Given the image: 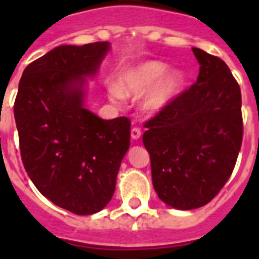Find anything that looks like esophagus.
<instances>
[{"label": "esophagus", "mask_w": 259, "mask_h": 259, "mask_svg": "<svg viewBox=\"0 0 259 259\" xmlns=\"http://www.w3.org/2000/svg\"><path fill=\"white\" fill-rule=\"evenodd\" d=\"M131 137L134 140H137V139H140L141 137V130L139 127H134L131 130Z\"/></svg>", "instance_id": "esophagus-1"}]
</instances>
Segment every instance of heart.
<instances>
[{
	"label": "heart",
	"instance_id": "heart-1",
	"mask_svg": "<svg viewBox=\"0 0 259 259\" xmlns=\"http://www.w3.org/2000/svg\"><path fill=\"white\" fill-rule=\"evenodd\" d=\"M168 66L159 61L143 62L123 71L118 76V84L110 83L107 93L113 101H120L123 96H140L141 109L145 113L161 111L179 95L184 85V76L179 71L168 72Z\"/></svg>",
	"mask_w": 259,
	"mask_h": 259
}]
</instances>
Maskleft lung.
Wrapping results in <instances>:
<instances>
[{
  "label": "left lung",
  "instance_id": "left-lung-1",
  "mask_svg": "<svg viewBox=\"0 0 259 259\" xmlns=\"http://www.w3.org/2000/svg\"><path fill=\"white\" fill-rule=\"evenodd\" d=\"M197 81L144 124L153 187L168 206L209 203L230 179L242 143L241 91L218 57L192 48Z\"/></svg>",
  "mask_w": 259,
  "mask_h": 259
}]
</instances>
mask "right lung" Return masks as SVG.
Wrapping results in <instances>:
<instances>
[{
    "mask_svg": "<svg viewBox=\"0 0 259 259\" xmlns=\"http://www.w3.org/2000/svg\"><path fill=\"white\" fill-rule=\"evenodd\" d=\"M110 44L62 45L23 71L14 104L22 161L41 194L57 206L89 215L106 206L130 148L131 120H105L84 107Z\"/></svg>",
    "mask_w": 259,
    "mask_h": 259,
    "instance_id": "right-lung-1",
    "label": "right lung"
}]
</instances>
